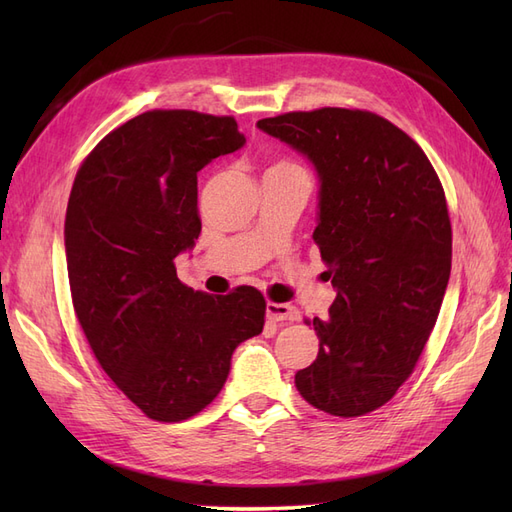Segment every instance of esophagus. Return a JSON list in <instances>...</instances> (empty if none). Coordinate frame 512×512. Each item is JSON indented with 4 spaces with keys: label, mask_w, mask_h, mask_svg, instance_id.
<instances>
[{
    "label": "esophagus",
    "mask_w": 512,
    "mask_h": 512,
    "mask_svg": "<svg viewBox=\"0 0 512 512\" xmlns=\"http://www.w3.org/2000/svg\"><path fill=\"white\" fill-rule=\"evenodd\" d=\"M267 318L273 322H297L301 318V312L288 303H267Z\"/></svg>",
    "instance_id": "obj_1"
}]
</instances>
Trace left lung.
I'll return each mask as SVG.
<instances>
[{
    "mask_svg": "<svg viewBox=\"0 0 512 512\" xmlns=\"http://www.w3.org/2000/svg\"><path fill=\"white\" fill-rule=\"evenodd\" d=\"M256 126L314 166V241L337 297L294 384L333 416L384 406L421 356L451 277L453 235L442 183L412 138L367 111L318 108Z\"/></svg>",
    "mask_w": 512,
    "mask_h": 512,
    "instance_id": "8db88e82",
    "label": "left lung"
}]
</instances>
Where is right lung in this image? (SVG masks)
Here are the masks:
<instances>
[{"label": "right lung", "mask_w": 512, "mask_h": 512, "mask_svg": "<svg viewBox=\"0 0 512 512\" xmlns=\"http://www.w3.org/2000/svg\"><path fill=\"white\" fill-rule=\"evenodd\" d=\"M245 145L232 117L149 111L106 134L76 173L66 262L76 318L117 389L153 421L207 408L232 352L262 333L265 297L183 286L175 258L200 235L198 173Z\"/></svg>", "instance_id": "right-lung-1"}]
</instances>
